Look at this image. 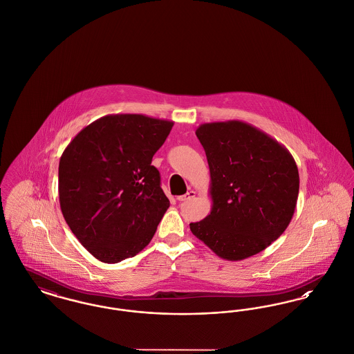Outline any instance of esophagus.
<instances>
[{"instance_id":"esophagus-1","label":"esophagus","mask_w":354,"mask_h":354,"mask_svg":"<svg viewBox=\"0 0 354 354\" xmlns=\"http://www.w3.org/2000/svg\"><path fill=\"white\" fill-rule=\"evenodd\" d=\"M195 195H196V192H195V191H188L185 195L178 196L176 199H178L179 202H185V201H189V199H192Z\"/></svg>"}]
</instances>
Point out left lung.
Returning <instances> with one entry per match:
<instances>
[{
    "label": "left lung",
    "mask_w": 354,
    "mask_h": 354,
    "mask_svg": "<svg viewBox=\"0 0 354 354\" xmlns=\"http://www.w3.org/2000/svg\"><path fill=\"white\" fill-rule=\"evenodd\" d=\"M212 198L211 214L191 232L221 259L237 261L264 251L284 232L299 196V169L290 152L240 120L201 124Z\"/></svg>",
    "instance_id": "left-lung-1"
}]
</instances>
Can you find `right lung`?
Wrapping results in <instances>:
<instances>
[{"label": "right lung", "mask_w": 354, "mask_h": 354, "mask_svg": "<svg viewBox=\"0 0 354 354\" xmlns=\"http://www.w3.org/2000/svg\"><path fill=\"white\" fill-rule=\"evenodd\" d=\"M174 122L114 114L86 126L59 159V205L95 259L115 264L140 252L169 207L152 156Z\"/></svg>", "instance_id": "1"}]
</instances>
